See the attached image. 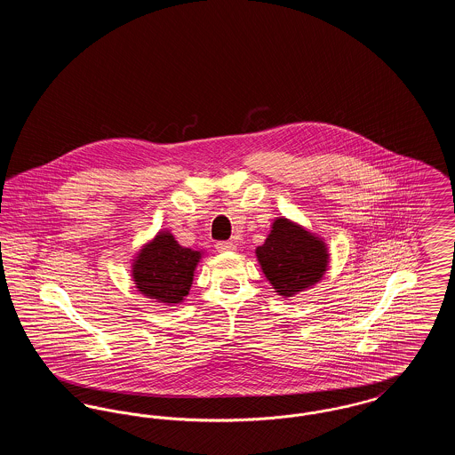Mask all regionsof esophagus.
<instances>
[{
  "label": "esophagus",
  "instance_id": "1",
  "mask_svg": "<svg viewBox=\"0 0 455 455\" xmlns=\"http://www.w3.org/2000/svg\"><path fill=\"white\" fill-rule=\"evenodd\" d=\"M237 249V245L234 243V242H217V251L218 252H232V251H235Z\"/></svg>",
  "mask_w": 455,
  "mask_h": 455
}]
</instances>
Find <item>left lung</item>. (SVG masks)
Here are the masks:
<instances>
[{"label":"left lung","instance_id":"obj_1","mask_svg":"<svg viewBox=\"0 0 455 455\" xmlns=\"http://www.w3.org/2000/svg\"><path fill=\"white\" fill-rule=\"evenodd\" d=\"M329 249L323 237L288 218L278 217L256 258L273 290L290 299L314 288L329 267Z\"/></svg>","mask_w":455,"mask_h":455}]
</instances>
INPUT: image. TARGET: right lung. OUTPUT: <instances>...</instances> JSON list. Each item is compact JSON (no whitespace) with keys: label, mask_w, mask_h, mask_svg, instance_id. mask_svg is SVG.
<instances>
[{"label":"right lung","mask_w":455,"mask_h":455,"mask_svg":"<svg viewBox=\"0 0 455 455\" xmlns=\"http://www.w3.org/2000/svg\"><path fill=\"white\" fill-rule=\"evenodd\" d=\"M203 256V251L182 247L169 230H160L134 254L131 278L136 290L152 302L182 303Z\"/></svg>","instance_id":"obj_1"}]
</instances>
